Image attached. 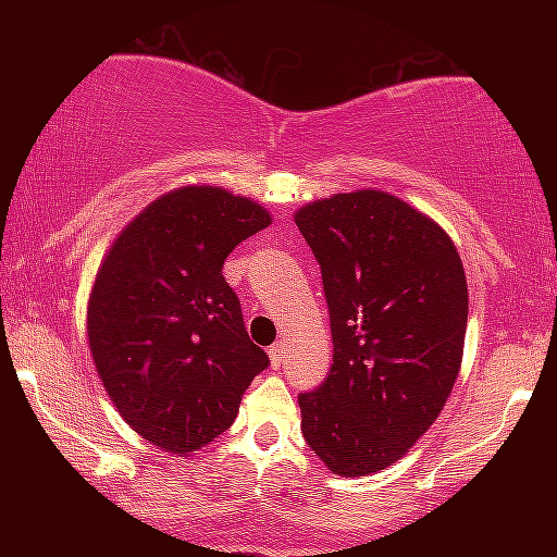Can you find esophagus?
Here are the masks:
<instances>
[{
	"instance_id": "1",
	"label": "esophagus",
	"mask_w": 557,
	"mask_h": 557,
	"mask_svg": "<svg viewBox=\"0 0 557 557\" xmlns=\"http://www.w3.org/2000/svg\"><path fill=\"white\" fill-rule=\"evenodd\" d=\"M286 355H288V349H286L284 342H276V345H273V347L269 349V357H271V368H273V370H278L281 364L286 362Z\"/></svg>"
}]
</instances>
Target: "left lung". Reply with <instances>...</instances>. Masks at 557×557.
Returning <instances> with one entry per match:
<instances>
[{
	"label": "left lung",
	"instance_id": "1",
	"mask_svg": "<svg viewBox=\"0 0 557 557\" xmlns=\"http://www.w3.org/2000/svg\"><path fill=\"white\" fill-rule=\"evenodd\" d=\"M332 324V368L299 395L301 433L339 476L393 467L431 429L461 370L469 288L454 240L383 189L294 212Z\"/></svg>",
	"mask_w": 557,
	"mask_h": 557
}]
</instances>
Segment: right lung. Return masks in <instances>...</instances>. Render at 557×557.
Returning <instances> with one entry per match:
<instances>
[{
    "label": "right lung",
    "instance_id": "obj_1",
    "mask_svg": "<svg viewBox=\"0 0 557 557\" xmlns=\"http://www.w3.org/2000/svg\"><path fill=\"white\" fill-rule=\"evenodd\" d=\"M271 220L223 187H177L149 202L98 265L86 314L96 372L119 416L162 451L187 456L215 441L269 368L223 263Z\"/></svg>",
    "mask_w": 557,
    "mask_h": 557
}]
</instances>
